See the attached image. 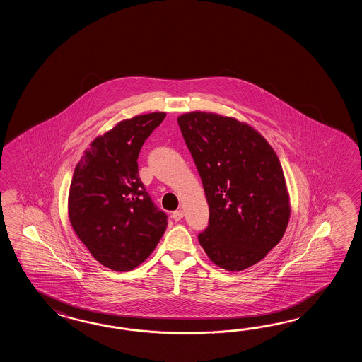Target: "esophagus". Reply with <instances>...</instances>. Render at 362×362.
Returning <instances> with one entry per match:
<instances>
[{
	"mask_svg": "<svg viewBox=\"0 0 362 362\" xmlns=\"http://www.w3.org/2000/svg\"><path fill=\"white\" fill-rule=\"evenodd\" d=\"M182 217H184V211H182V209H178V211H175V212L172 214V218H173L175 221H180Z\"/></svg>",
	"mask_w": 362,
	"mask_h": 362,
	"instance_id": "obj_1",
	"label": "esophagus"
}]
</instances>
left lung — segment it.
Wrapping results in <instances>:
<instances>
[{
  "mask_svg": "<svg viewBox=\"0 0 362 362\" xmlns=\"http://www.w3.org/2000/svg\"><path fill=\"white\" fill-rule=\"evenodd\" d=\"M177 122L209 207L200 246L223 269L252 267L282 239L290 218L277 154L260 133L233 117L195 111Z\"/></svg>",
  "mask_w": 362,
  "mask_h": 362,
  "instance_id": "8db88e82",
  "label": "left lung"
}]
</instances>
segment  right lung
Instances as JSON below:
<instances>
[{
  "mask_svg": "<svg viewBox=\"0 0 362 362\" xmlns=\"http://www.w3.org/2000/svg\"><path fill=\"white\" fill-rule=\"evenodd\" d=\"M165 117L134 116L97 137L75 168L69 195V221L93 257L127 272L154 251L168 225L139 175L141 147Z\"/></svg>",
  "mask_w": 362,
  "mask_h": 362,
  "instance_id": "1",
  "label": "right lung"
}]
</instances>
